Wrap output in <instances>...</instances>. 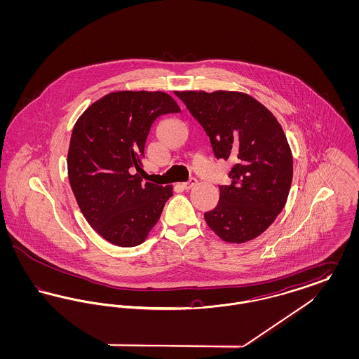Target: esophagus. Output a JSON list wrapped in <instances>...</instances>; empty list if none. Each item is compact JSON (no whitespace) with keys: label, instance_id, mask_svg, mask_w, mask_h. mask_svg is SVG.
Wrapping results in <instances>:
<instances>
[{"label":"esophagus","instance_id":"34e87169","mask_svg":"<svg viewBox=\"0 0 359 359\" xmlns=\"http://www.w3.org/2000/svg\"><path fill=\"white\" fill-rule=\"evenodd\" d=\"M196 184H198V179H195V177H191L188 182L183 183V188H186V189H191V188L195 187Z\"/></svg>","mask_w":359,"mask_h":359}]
</instances>
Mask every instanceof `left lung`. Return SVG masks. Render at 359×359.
<instances>
[{
    "mask_svg": "<svg viewBox=\"0 0 359 359\" xmlns=\"http://www.w3.org/2000/svg\"><path fill=\"white\" fill-rule=\"evenodd\" d=\"M205 129L217 158L230 160V184L205 214L208 227L226 242L261 236L284 208L293 160L273 114L253 97L236 91L176 94Z\"/></svg>",
    "mask_w": 359,
    "mask_h": 359,
    "instance_id": "left-lung-1",
    "label": "left lung"
}]
</instances>
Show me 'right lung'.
Instances as JSON below:
<instances>
[{
	"label": "right lung",
	"instance_id": "add662e5",
	"mask_svg": "<svg viewBox=\"0 0 359 359\" xmlns=\"http://www.w3.org/2000/svg\"><path fill=\"white\" fill-rule=\"evenodd\" d=\"M179 111L161 91H117L76 121L67 157L69 184L87 222L110 243L132 248L144 242L171 198V186L142 182L141 160L154 121Z\"/></svg>",
	"mask_w": 359,
	"mask_h": 359
}]
</instances>
